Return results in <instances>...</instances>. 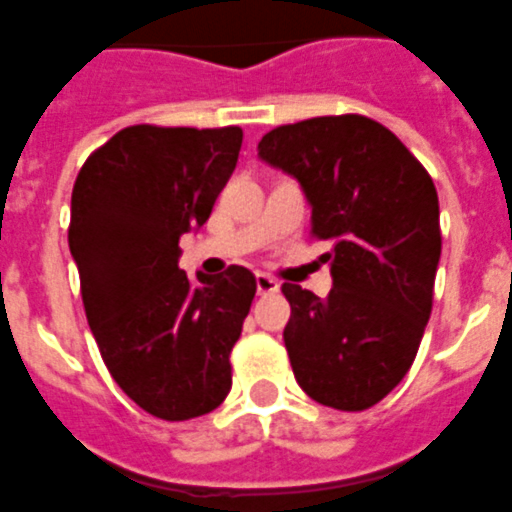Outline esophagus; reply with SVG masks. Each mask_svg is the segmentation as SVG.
I'll list each match as a JSON object with an SVG mask.
<instances>
[{"label":"esophagus","instance_id":"34e87169","mask_svg":"<svg viewBox=\"0 0 512 512\" xmlns=\"http://www.w3.org/2000/svg\"><path fill=\"white\" fill-rule=\"evenodd\" d=\"M257 284V295H273V292H279V282L268 276V273H257L255 276Z\"/></svg>","mask_w":512,"mask_h":512}]
</instances>
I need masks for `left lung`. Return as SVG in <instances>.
<instances>
[{
  "mask_svg": "<svg viewBox=\"0 0 512 512\" xmlns=\"http://www.w3.org/2000/svg\"><path fill=\"white\" fill-rule=\"evenodd\" d=\"M257 158L298 179L311 236L330 244L325 300L284 284V346L311 400L365 411L411 370L440 263L438 190L389 128L362 115L268 131Z\"/></svg>",
  "mask_w": 512,
  "mask_h": 512,
  "instance_id": "left-lung-1",
  "label": "left lung"
}]
</instances>
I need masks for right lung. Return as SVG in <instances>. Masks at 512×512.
Segmentation results:
<instances>
[{
    "label": "right lung",
    "mask_w": 512,
    "mask_h": 512,
    "mask_svg": "<svg viewBox=\"0 0 512 512\" xmlns=\"http://www.w3.org/2000/svg\"><path fill=\"white\" fill-rule=\"evenodd\" d=\"M241 136L236 126L123 128L74 182L69 252L85 317L117 386L158 419L204 416L230 392L255 276L230 265L187 279L179 236L209 220Z\"/></svg>",
    "instance_id": "obj_1"
}]
</instances>
